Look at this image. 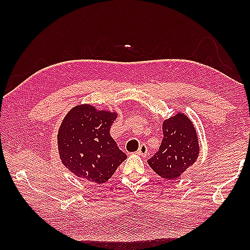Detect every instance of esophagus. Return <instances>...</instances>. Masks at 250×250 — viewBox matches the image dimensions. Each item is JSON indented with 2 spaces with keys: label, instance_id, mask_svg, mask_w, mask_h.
<instances>
[{
  "label": "esophagus",
  "instance_id": "obj_1",
  "mask_svg": "<svg viewBox=\"0 0 250 250\" xmlns=\"http://www.w3.org/2000/svg\"><path fill=\"white\" fill-rule=\"evenodd\" d=\"M137 153H139V155L142 156V157H146L147 153H148L147 146L145 144H142L139 148V150H137Z\"/></svg>",
  "mask_w": 250,
  "mask_h": 250
}]
</instances>
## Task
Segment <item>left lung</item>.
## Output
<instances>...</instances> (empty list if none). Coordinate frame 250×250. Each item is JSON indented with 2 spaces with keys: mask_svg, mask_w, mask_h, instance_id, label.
Returning a JSON list of instances; mask_svg holds the SVG:
<instances>
[{
  "mask_svg": "<svg viewBox=\"0 0 250 250\" xmlns=\"http://www.w3.org/2000/svg\"><path fill=\"white\" fill-rule=\"evenodd\" d=\"M163 139L148 164L159 176L173 180L182 176L199 158V137L193 122L177 111L162 122Z\"/></svg>",
  "mask_w": 250,
  "mask_h": 250,
  "instance_id": "obj_1",
  "label": "left lung"
}]
</instances>
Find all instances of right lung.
Segmentation results:
<instances>
[{"instance_id": "add662e5", "label": "right lung", "mask_w": 250, "mask_h": 250, "mask_svg": "<svg viewBox=\"0 0 250 250\" xmlns=\"http://www.w3.org/2000/svg\"><path fill=\"white\" fill-rule=\"evenodd\" d=\"M117 111L77 104L65 115L58 131L61 161L78 178L102 185L126 159L109 134Z\"/></svg>"}]
</instances>
